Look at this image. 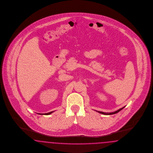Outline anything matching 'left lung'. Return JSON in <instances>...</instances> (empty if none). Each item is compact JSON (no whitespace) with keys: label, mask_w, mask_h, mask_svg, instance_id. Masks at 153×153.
<instances>
[{"label":"left lung","mask_w":153,"mask_h":153,"mask_svg":"<svg viewBox=\"0 0 153 153\" xmlns=\"http://www.w3.org/2000/svg\"><path fill=\"white\" fill-rule=\"evenodd\" d=\"M124 108H125V106H124V107H123L122 108H121V109H118V110H116V111H114V112H111V113H105V112L100 111H97L99 113H101V114H105V115H111V114H116L117 113L119 112L120 111H121L122 109H123Z\"/></svg>","instance_id":"left-lung-1"}]
</instances>
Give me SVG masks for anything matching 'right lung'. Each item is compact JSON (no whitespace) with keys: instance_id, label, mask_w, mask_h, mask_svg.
<instances>
[{"instance_id":"right-lung-1","label":"right lung","mask_w":153,"mask_h":153,"mask_svg":"<svg viewBox=\"0 0 153 153\" xmlns=\"http://www.w3.org/2000/svg\"><path fill=\"white\" fill-rule=\"evenodd\" d=\"M53 111H51V112L47 113H43V114H42H42H41V113H39V114H41V115H42V114H43V115H49V114H51V113H52Z\"/></svg>"}]
</instances>
